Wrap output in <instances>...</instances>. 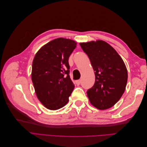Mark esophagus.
<instances>
[{
  "mask_svg": "<svg viewBox=\"0 0 147 147\" xmlns=\"http://www.w3.org/2000/svg\"><path fill=\"white\" fill-rule=\"evenodd\" d=\"M75 83H76V84H77V85H80V84H81L82 82H81L80 80H77L76 82H75Z\"/></svg>",
  "mask_w": 147,
  "mask_h": 147,
  "instance_id": "34e87169",
  "label": "esophagus"
}]
</instances>
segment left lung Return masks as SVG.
Wrapping results in <instances>:
<instances>
[{
	"label": "left lung",
	"instance_id": "obj_1",
	"mask_svg": "<svg viewBox=\"0 0 147 147\" xmlns=\"http://www.w3.org/2000/svg\"><path fill=\"white\" fill-rule=\"evenodd\" d=\"M89 57L95 74V83L87 91L90 103L99 110L113 107L126 89L127 71L122 58L109 43L102 40L80 43Z\"/></svg>",
	"mask_w": 147,
	"mask_h": 147
}]
</instances>
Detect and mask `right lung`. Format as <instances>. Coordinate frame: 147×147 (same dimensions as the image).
I'll return each mask as SVG.
<instances>
[{
  "mask_svg": "<svg viewBox=\"0 0 147 147\" xmlns=\"http://www.w3.org/2000/svg\"><path fill=\"white\" fill-rule=\"evenodd\" d=\"M77 43L57 38L43 46L32 62V81L37 98L49 110L63 107L75 85L70 78L69 57Z\"/></svg>",
  "mask_w": 147,
  "mask_h": 147,
  "instance_id": "right-lung-1",
  "label": "right lung"
}]
</instances>
